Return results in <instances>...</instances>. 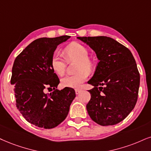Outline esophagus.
Returning a JSON list of instances; mask_svg holds the SVG:
<instances>
[{"label": "esophagus", "mask_w": 151, "mask_h": 151, "mask_svg": "<svg viewBox=\"0 0 151 151\" xmlns=\"http://www.w3.org/2000/svg\"><path fill=\"white\" fill-rule=\"evenodd\" d=\"M75 92H76V94H79L80 93L82 92V90H81V89H76Z\"/></svg>", "instance_id": "obj_1"}]
</instances>
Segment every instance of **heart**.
Segmentation results:
<instances>
[{
    "label": "heart",
    "mask_w": 151,
    "mask_h": 151,
    "mask_svg": "<svg viewBox=\"0 0 151 151\" xmlns=\"http://www.w3.org/2000/svg\"><path fill=\"white\" fill-rule=\"evenodd\" d=\"M65 58L68 62L77 60L74 75L64 76L61 80L62 86L70 88H78L87 81L88 72H92L94 67V62L89 56V50L85 45L79 42H73L64 48ZM50 65L55 73L59 76L64 75L66 71V61L58 52H55L52 56Z\"/></svg>",
    "instance_id": "heart-1"
}]
</instances>
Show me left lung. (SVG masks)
Returning a JSON list of instances; mask_svg holds the SVG:
<instances>
[{
  "label": "left lung",
  "instance_id": "left-lung-1",
  "mask_svg": "<svg viewBox=\"0 0 151 151\" xmlns=\"http://www.w3.org/2000/svg\"><path fill=\"white\" fill-rule=\"evenodd\" d=\"M77 38L88 45L99 60L94 76L87 82L94 86L89 90L87 113L100 125L118 124L132 111L138 99L140 75L132 54L109 37Z\"/></svg>",
  "mask_w": 151,
  "mask_h": 151
}]
</instances>
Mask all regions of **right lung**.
<instances>
[{
  "label": "right lung",
  "instance_id": "1",
  "mask_svg": "<svg viewBox=\"0 0 151 151\" xmlns=\"http://www.w3.org/2000/svg\"><path fill=\"white\" fill-rule=\"evenodd\" d=\"M70 37L36 39L14 61L10 83L14 85L16 106L28 122L38 127L52 129L59 125L76 97L70 87L57 90L59 79L50 65L57 46ZM45 88L54 91L45 94Z\"/></svg>",
  "mask_w": 151,
  "mask_h": 151
}]
</instances>
